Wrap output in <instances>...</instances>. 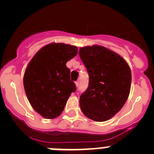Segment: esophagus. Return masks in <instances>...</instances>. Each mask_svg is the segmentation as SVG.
I'll return each instance as SVG.
<instances>
[{"mask_svg":"<svg viewBox=\"0 0 154 154\" xmlns=\"http://www.w3.org/2000/svg\"><path fill=\"white\" fill-rule=\"evenodd\" d=\"M79 82H75V85H76V87H78V86H79Z\"/></svg>","mask_w":154,"mask_h":154,"instance_id":"1","label":"esophagus"}]
</instances>
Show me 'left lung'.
Wrapping results in <instances>:
<instances>
[{
    "mask_svg": "<svg viewBox=\"0 0 154 154\" xmlns=\"http://www.w3.org/2000/svg\"><path fill=\"white\" fill-rule=\"evenodd\" d=\"M89 75L88 89L79 98L89 119L104 122L123 108L131 87V70L123 58L103 46L80 48L79 52Z\"/></svg>",
    "mask_w": 154,
    "mask_h": 154,
    "instance_id": "obj_1",
    "label": "left lung"
}]
</instances>
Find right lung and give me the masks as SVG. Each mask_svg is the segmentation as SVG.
Segmentation results:
<instances>
[{"instance_id":"right-lung-1","label":"right lung","mask_w":154,"mask_h":154,"mask_svg":"<svg viewBox=\"0 0 154 154\" xmlns=\"http://www.w3.org/2000/svg\"><path fill=\"white\" fill-rule=\"evenodd\" d=\"M78 53V48L64 43L42 47L27 65L24 88L31 106L45 119L61 115L71 93L76 90L70 80L68 61Z\"/></svg>"}]
</instances>
